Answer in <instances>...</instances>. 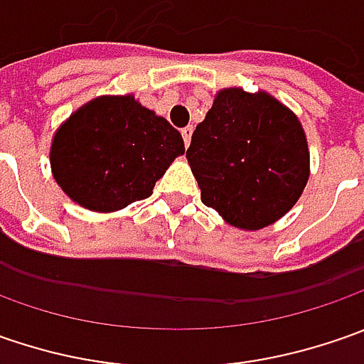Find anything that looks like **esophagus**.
I'll return each instance as SVG.
<instances>
[{
	"instance_id": "esophagus-1",
	"label": "esophagus",
	"mask_w": 364,
	"mask_h": 364,
	"mask_svg": "<svg viewBox=\"0 0 364 364\" xmlns=\"http://www.w3.org/2000/svg\"><path fill=\"white\" fill-rule=\"evenodd\" d=\"M182 137H184V144H186V146H188L190 144V137H192V125H188V127H184V129H182Z\"/></svg>"
}]
</instances>
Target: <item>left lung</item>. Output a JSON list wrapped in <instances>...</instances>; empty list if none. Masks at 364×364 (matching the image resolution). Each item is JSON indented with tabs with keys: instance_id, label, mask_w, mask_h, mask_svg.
<instances>
[{
	"instance_id": "1",
	"label": "left lung",
	"mask_w": 364,
	"mask_h": 364,
	"mask_svg": "<svg viewBox=\"0 0 364 364\" xmlns=\"http://www.w3.org/2000/svg\"><path fill=\"white\" fill-rule=\"evenodd\" d=\"M200 198L229 225L257 231L298 203L310 178L301 123L265 91L217 92L186 149Z\"/></svg>"
}]
</instances>
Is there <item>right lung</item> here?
Listing matches in <instances>:
<instances>
[{
    "mask_svg": "<svg viewBox=\"0 0 364 364\" xmlns=\"http://www.w3.org/2000/svg\"><path fill=\"white\" fill-rule=\"evenodd\" d=\"M184 139L168 121L125 97H97L54 133L50 168L64 194L95 213L151 196Z\"/></svg>",
    "mask_w": 364,
    "mask_h": 364,
    "instance_id": "add662e5",
    "label": "right lung"
}]
</instances>
